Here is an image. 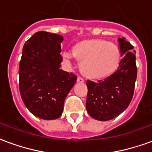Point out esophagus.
Segmentation results:
<instances>
[{"label":"esophagus","instance_id":"1","mask_svg":"<svg viewBox=\"0 0 152 152\" xmlns=\"http://www.w3.org/2000/svg\"><path fill=\"white\" fill-rule=\"evenodd\" d=\"M77 82L84 83V80H83V78H81L80 76H78V77H77Z\"/></svg>","mask_w":152,"mask_h":152}]
</instances>
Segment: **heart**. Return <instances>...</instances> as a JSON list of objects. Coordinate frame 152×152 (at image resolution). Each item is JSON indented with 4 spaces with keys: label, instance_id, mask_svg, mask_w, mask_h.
Here are the masks:
<instances>
[{
    "label": "heart",
    "instance_id": "b5f03b06",
    "mask_svg": "<svg viewBox=\"0 0 152 152\" xmlns=\"http://www.w3.org/2000/svg\"><path fill=\"white\" fill-rule=\"evenodd\" d=\"M63 59L73 57L80 63V71L87 78L94 80L112 76L120 66L122 54L120 47L107 40L89 38L78 41L72 47V53L63 52Z\"/></svg>",
    "mask_w": 152,
    "mask_h": 152
}]
</instances>
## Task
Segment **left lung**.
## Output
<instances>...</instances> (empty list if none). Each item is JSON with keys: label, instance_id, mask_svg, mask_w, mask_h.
I'll use <instances>...</instances> for the list:
<instances>
[{"label": "left lung", "instance_id": "obj_1", "mask_svg": "<svg viewBox=\"0 0 152 152\" xmlns=\"http://www.w3.org/2000/svg\"><path fill=\"white\" fill-rule=\"evenodd\" d=\"M122 59L118 70L104 80H87L86 110L95 120L107 121L122 113L133 99L137 79L136 57L134 46L125 40L118 39ZM135 52V51H134Z\"/></svg>", "mask_w": 152, "mask_h": 152}]
</instances>
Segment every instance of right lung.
<instances>
[{
	"mask_svg": "<svg viewBox=\"0 0 152 152\" xmlns=\"http://www.w3.org/2000/svg\"><path fill=\"white\" fill-rule=\"evenodd\" d=\"M62 36L37 31L24 44L19 63V91L28 111L43 120L61 116L77 77L60 69Z\"/></svg>",
	"mask_w": 152,
	"mask_h": 152,
	"instance_id": "1",
	"label": "right lung"
}]
</instances>
